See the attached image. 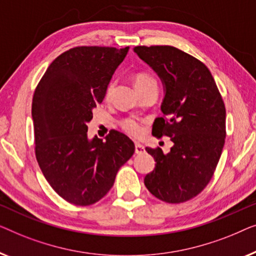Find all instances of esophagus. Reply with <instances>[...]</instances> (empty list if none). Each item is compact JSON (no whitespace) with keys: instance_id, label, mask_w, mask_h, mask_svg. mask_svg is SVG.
I'll use <instances>...</instances> for the list:
<instances>
[{"instance_id":"obj_1","label":"esophagus","mask_w":256,"mask_h":256,"mask_svg":"<svg viewBox=\"0 0 256 256\" xmlns=\"http://www.w3.org/2000/svg\"><path fill=\"white\" fill-rule=\"evenodd\" d=\"M134 152H136V154H142V153L145 152V147H144V146L142 145V144L136 142V150H134Z\"/></svg>"}]
</instances>
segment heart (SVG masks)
Wrapping results in <instances>:
<instances>
[{"mask_svg": "<svg viewBox=\"0 0 256 256\" xmlns=\"http://www.w3.org/2000/svg\"><path fill=\"white\" fill-rule=\"evenodd\" d=\"M133 82H134V86L136 89H142L148 84H156V78H154L152 75H150L148 73H144V72H139V73H136L134 76H133ZM112 89H114V82H111V84L108 86L106 92V98H109L110 97L111 92H112ZM122 128H123L124 131L128 132V134L136 136L142 134V125H140L139 122H136V120H132V118H128V120L122 122Z\"/></svg>", "mask_w": 256, "mask_h": 256, "instance_id": "b5f03b06", "label": "heart"}]
</instances>
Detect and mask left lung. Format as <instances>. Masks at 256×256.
I'll return each mask as SVG.
<instances>
[{
	"label": "left lung",
	"instance_id": "8db88e82",
	"mask_svg": "<svg viewBox=\"0 0 256 256\" xmlns=\"http://www.w3.org/2000/svg\"><path fill=\"white\" fill-rule=\"evenodd\" d=\"M134 52L159 75L164 87V117L152 133L169 136L170 152L146 147L156 168L145 176L148 192L166 203H183L210 182L226 136V110L208 68L172 46H136Z\"/></svg>",
	"mask_w": 256,
	"mask_h": 256
}]
</instances>
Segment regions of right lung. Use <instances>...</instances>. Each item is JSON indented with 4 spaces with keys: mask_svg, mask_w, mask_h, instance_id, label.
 <instances>
[{
    "mask_svg": "<svg viewBox=\"0 0 256 256\" xmlns=\"http://www.w3.org/2000/svg\"><path fill=\"white\" fill-rule=\"evenodd\" d=\"M128 52L102 46L68 50L50 64L34 90L36 158L46 181L72 204L87 206L103 198L134 153L132 140L116 130L106 142L87 134L92 110Z\"/></svg>",
    "mask_w": 256,
    "mask_h": 256,
    "instance_id": "right-lung-1",
    "label": "right lung"
}]
</instances>
